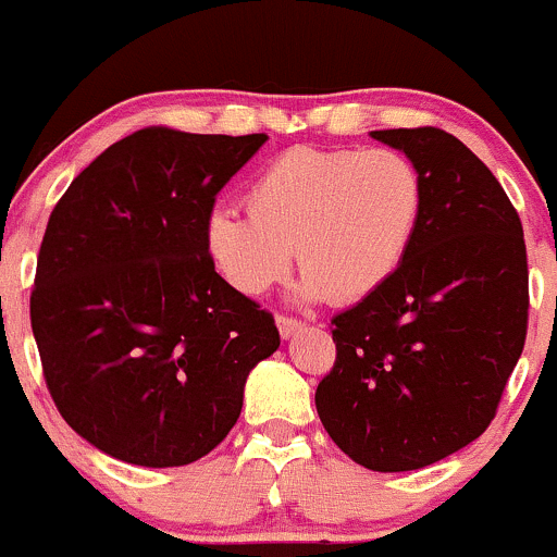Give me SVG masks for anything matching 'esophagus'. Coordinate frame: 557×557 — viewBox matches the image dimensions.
Wrapping results in <instances>:
<instances>
[{
  "mask_svg": "<svg viewBox=\"0 0 557 557\" xmlns=\"http://www.w3.org/2000/svg\"><path fill=\"white\" fill-rule=\"evenodd\" d=\"M276 324H278L281 337H292V335H295V332L302 330V321L300 319L284 317V313H281V317H276Z\"/></svg>",
  "mask_w": 557,
  "mask_h": 557,
  "instance_id": "34e87169",
  "label": "esophagus"
}]
</instances>
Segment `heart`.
<instances>
[{"instance_id":"heart-1","label":"heart","mask_w":557,"mask_h":557,"mask_svg":"<svg viewBox=\"0 0 557 557\" xmlns=\"http://www.w3.org/2000/svg\"><path fill=\"white\" fill-rule=\"evenodd\" d=\"M246 211L216 206L206 220V249L238 292L271 289L297 249L308 295L351 302L405 262L423 216V180L397 150L295 147L251 180Z\"/></svg>"}]
</instances>
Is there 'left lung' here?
<instances>
[{
	"label": "left lung",
	"mask_w": 557,
	"mask_h": 557,
	"mask_svg": "<svg viewBox=\"0 0 557 557\" xmlns=\"http://www.w3.org/2000/svg\"><path fill=\"white\" fill-rule=\"evenodd\" d=\"M423 180V216L381 289L332 319L317 410L372 472L429 467L478 440L529 330L523 225L488 165L443 128L372 131Z\"/></svg>",
	"instance_id": "left-lung-1"
}]
</instances>
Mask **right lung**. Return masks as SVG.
I'll list each match as a JSON object with an SVG mask.
<instances>
[{"label": "right lung", "instance_id": "right-lung-1", "mask_svg": "<svg viewBox=\"0 0 557 557\" xmlns=\"http://www.w3.org/2000/svg\"><path fill=\"white\" fill-rule=\"evenodd\" d=\"M265 134L150 125L104 150L50 214L32 289L42 375L83 440L185 467L236 426L251 367L281 337L206 249L216 193Z\"/></svg>", "mask_w": 557, "mask_h": 557}]
</instances>
